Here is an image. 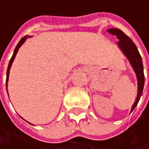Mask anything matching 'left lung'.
Returning <instances> with one entry per match:
<instances>
[{
    "label": "left lung",
    "instance_id": "1",
    "mask_svg": "<svg viewBox=\"0 0 149 149\" xmlns=\"http://www.w3.org/2000/svg\"><path fill=\"white\" fill-rule=\"evenodd\" d=\"M109 33L116 35V38L119 40L117 45L120 48V50L123 52V53L128 58L130 64L131 65L134 73L136 75L137 78V97L134 101V104L131 107L130 112H132L138 104L144 87V72H143V65L141 57L139 53V51L134 45V43L132 41L131 39H130L122 30L117 28H110L107 30Z\"/></svg>",
    "mask_w": 149,
    "mask_h": 149
}]
</instances>
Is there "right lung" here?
<instances>
[{
    "label": "right lung",
    "mask_w": 149,
    "mask_h": 149,
    "mask_svg": "<svg viewBox=\"0 0 149 149\" xmlns=\"http://www.w3.org/2000/svg\"><path fill=\"white\" fill-rule=\"evenodd\" d=\"M27 38H31V36H28V35H26V36L23 37V38H22V39L19 40V42L18 43V45H16V47H15V51H14V54H13V56H12V58H11V59H10V61H9V64H8V71H7V80H6L7 91H8V77H9L10 68H11V66H12V64H13V62H14V60H15V56H16V54H17V52H18V51H19V48L21 45L24 44V42L26 41V40Z\"/></svg>",
    "instance_id": "obj_1"
}]
</instances>
